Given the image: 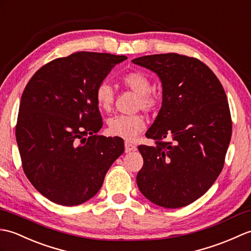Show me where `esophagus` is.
Segmentation results:
<instances>
[{
  "instance_id": "esophagus-1",
  "label": "esophagus",
  "mask_w": 251,
  "mask_h": 251,
  "mask_svg": "<svg viewBox=\"0 0 251 251\" xmlns=\"http://www.w3.org/2000/svg\"><path fill=\"white\" fill-rule=\"evenodd\" d=\"M125 150L126 152H131V151H135L136 146L134 144H132L130 142H126L125 143Z\"/></svg>"
}]
</instances>
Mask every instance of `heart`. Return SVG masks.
I'll return each mask as SVG.
<instances>
[{
  "mask_svg": "<svg viewBox=\"0 0 251 251\" xmlns=\"http://www.w3.org/2000/svg\"><path fill=\"white\" fill-rule=\"evenodd\" d=\"M121 82L126 88L135 92L138 99L137 108L145 111H154L159 107L160 99L151 91V81L142 72H129L121 77ZM115 92L110 83L102 80L94 90V100L101 110L108 111L114 103ZM146 127L145 118L140 115H117L108 119V131L111 135L132 141Z\"/></svg>",
  "mask_w": 251,
  "mask_h": 251,
  "instance_id": "obj_1",
  "label": "heart"
}]
</instances>
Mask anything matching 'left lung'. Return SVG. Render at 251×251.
<instances>
[{
  "instance_id": "obj_1",
  "label": "left lung",
  "mask_w": 251,
  "mask_h": 251,
  "mask_svg": "<svg viewBox=\"0 0 251 251\" xmlns=\"http://www.w3.org/2000/svg\"><path fill=\"white\" fill-rule=\"evenodd\" d=\"M151 70L162 82V106L140 145L144 164L137 173L140 191L165 208L191 204L213 186L222 171L232 135L226 92L207 65L178 53L132 60Z\"/></svg>"
}]
</instances>
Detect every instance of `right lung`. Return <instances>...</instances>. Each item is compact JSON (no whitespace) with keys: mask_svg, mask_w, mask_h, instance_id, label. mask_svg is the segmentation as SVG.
<instances>
[{"mask_svg":"<svg viewBox=\"0 0 251 251\" xmlns=\"http://www.w3.org/2000/svg\"><path fill=\"white\" fill-rule=\"evenodd\" d=\"M126 59L75 52L42 66L25 86L16 140L25 176L49 201L75 206L90 200L124 153L122 138L97 135L103 121L94 90Z\"/></svg>","mask_w":251,"mask_h":251,"instance_id":"obj_1","label":"right lung"}]
</instances>
